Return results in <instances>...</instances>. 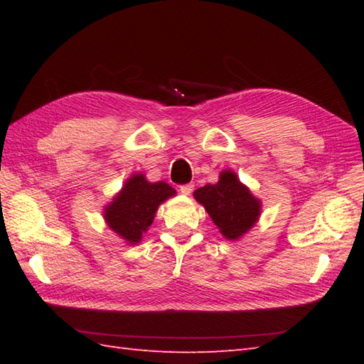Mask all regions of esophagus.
<instances>
[{
    "label": "esophagus",
    "mask_w": 364,
    "mask_h": 364,
    "mask_svg": "<svg viewBox=\"0 0 364 364\" xmlns=\"http://www.w3.org/2000/svg\"><path fill=\"white\" fill-rule=\"evenodd\" d=\"M192 191H194V183L181 184V186H180V192H181V194H184V196H189Z\"/></svg>",
    "instance_id": "esophagus-1"
}]
</instances>
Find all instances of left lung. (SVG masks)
Instances as JSON below:
<instances>
[{
	"label": "left lung",
	"mask_w": 364,
	"mask_h": 364,
	"mask_svg": "<svg viewBox=\"0 0 364 364\" xmlns=\"http://www.w3.org/2000/svg\"><path fill=\"white\" fill-rule=\"evenodd\" d=\"M194 197L227 239L241 237L259 218V202L231 170L222 172L215 184L198 188Z\"/></svg>",
	"instance_id": "1"
}]
</instances>
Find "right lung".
<instances>
[{
  "mask_svg": "<svg viewBox=\"0 0 364 364\" xmlns=\"http://www.w3.org/2000/svg\"><path fill=\"white\" fill-rule=\"evenodd\" d=\"M173 194L175 189L164 181L149 183L144 175H134L106 208L105 219L115 233L136 244L151 225L158 206Z\"/></svg>",
  "mask_w": 364,
  "mask_h": 364,
  "instance_id": "obj_1",
  "label": "right lung"
}]
</instances>
